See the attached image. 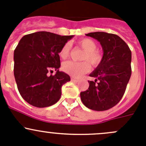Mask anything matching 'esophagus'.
<instances>
[{
  "label": "esophagus",
  "mask_w": 146,
  "mask_h": 146,
  "mask_svg": "<svg viewBox=\"0 0 146 146\" xmlns=\"http://www.w3.org/2000/svg\"><path fill=\"white\" fill-rule=\"evenodd\" d=\"M71 81L72 82H74V83H77L78 82L79 80H77V79H74V78H71Z\"/></svg>",
  "instance_id": "obj_1"
}]
</instances>
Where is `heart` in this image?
<instances>
[{
  "mask_svg": "<svg viewBox=\"0 0 146 146\" xmlns=\"http://www.w3.org/2000/svg\"><path fill=\"white\" fill-rule=\"evenodd\" d=\"M77 44L79 46L84 50V52L82 56V60L86 61L80 62L68 61L65 62L62 65V69L64 72L74 78H80L84 74L90 72V65L88 64L89 62L92 66H97L101 63L102 60V54L97 50L98 45L93 40L84 38L79 40L77 41ZM69 51L70 46L68 43H66L61 48L59 51V56L62 59H66L69 55Z\"/></svg>",
  "mask_w": 146,
  "mask_h": 146,
  "instance_id": "1",
  "label": "heart"
}]
</instances>
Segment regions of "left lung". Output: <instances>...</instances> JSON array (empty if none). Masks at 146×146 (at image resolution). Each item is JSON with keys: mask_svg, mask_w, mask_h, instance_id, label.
I'll use <instances>...</instances> for the list:
<instances>
[{"mask_svg": "<svg viewBox=\"0 0 146 146\" xmlns=\"http://www.w3.org/2000/svg\"><path fill=\"white\" fill-rule=\"evenodd\" d=\"M100 43L103 49L101 63L90 77L88 90L81 92L82 103L89 109L104 111L113 108L123 98L131 76V51L116 34L92 32L86 34Z\"/></svg>", "mask_w": 146, "mask_h": 146, "instance_id": "8db88e82", "label": "left lung"}]
</instances>
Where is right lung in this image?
Returning a JSON list of instances; mask_svg holds the SVG:
<instances>
[{"label":"right lung","instance_id":"1","mask_svg":"<svg viewBox=\"0 0 146 146\" xmlns=\"http://www.w3.org/2000/svg\"><path fill=\"white\" fill-rule=\"evenodd\" d=\"M74 36H60L38 31L22 37L14 50V77L20 95L36 108L54 105L62 95V87L70 77L59 72V53ZM57 71L54 76L49 72Z\"/></svg>","mask_w":146,"mask_h":146}]
</instances>
